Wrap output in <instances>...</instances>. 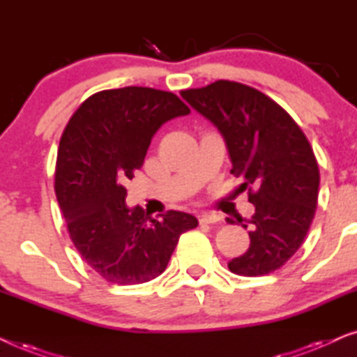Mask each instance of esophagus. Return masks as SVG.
<instances>
[{"instance_id": "1", "label": "esophagus", "mask_w": 357, "mask_h": 357, "mask_svg": "<svg viewBox=\"0 0 357 357\" xmlns=\"http://www.w3.org/2000/svg\"><path fill=\"white\" fill-rule=\"evenodd\" d=\"M219 221H221V216L213 213H203L202 216H199V222L202 224H216Z\"/></svg>"}]
</instances>
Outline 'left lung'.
Instances as JSON below:
<instances>
[{
  "label": "left lung",
  "instance_id": "obj_1",
  "mask_svg": "<svg viewBox=\"0 0 357 357\" xmlns=\"http://www.w3.org/2000/svg\"><path fill=\"white\" fill-rule=\"evenodd\" d=\"M226 141L231 174L248 187L255 214L227 218L250 227V247L227 263L241 276H263L284 265L304 242L319 199L320 172L309 139L275 100L250 86L216 81L180 92ZM256 188L253 190L251 187Z\"/></svg>",
  "mask_w": 357,
  "mask_h": 357
}]
</instances>
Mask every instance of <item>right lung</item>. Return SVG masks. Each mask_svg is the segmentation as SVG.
Listing matches in <instances>:
<instances>
[{
    "mask_svg": "<svg viewBox=\"0 0 357 357\" xmlns=\"http://www.w3.org/2000/svg\"><path fill=\"white\" fill-rule=\"evenodd\" d=\"M172 92L121 87L92 94L60 139L55 193L68 232L84 261L114 284H141L162 275L183 232L197 218L167 211L153 219L125 204L126 180L141 169L165 121L188 115Z\"/></svg>",
    "mask_w": 357,
    "mask_h": 357,
    "instance_id": "obj_1",
    "label": "right lung"
}]
</instances>
